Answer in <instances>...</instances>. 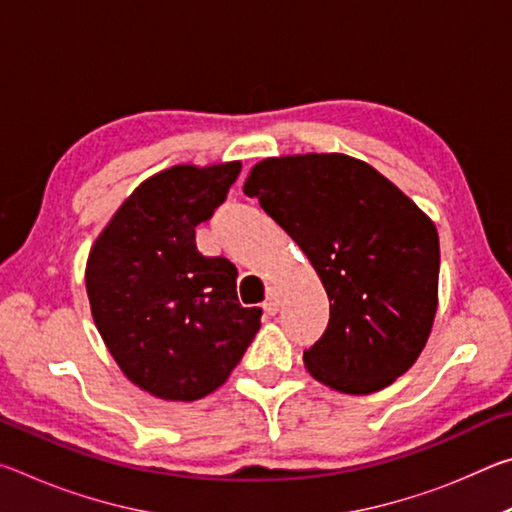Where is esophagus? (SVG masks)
<instances>
[{
	"label": "esophagus",
	"mask_w": 512,
	"mask_h": 512,
	"mask_svg": "<svg viewBox=\"0 0 512 512\" xmlns=\"http://www.w3.org/2000/svg\"><path fill=\"white\" fill-rule=\"evenodd\" d=\"M264 311H266L268 316H275L277 311H280V296H277V291L268 293V298L264 302Z\"/></svg>",
	"instance_id": "34e87169"
}]
</instances>
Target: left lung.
<instances>
[{
  "label": "left lung",
  "mask_w": 512,
  "mask_h": 512,
  "mask_svg": "<svg viewBox=\"0 0 512 512\" xmlns=\"http://www.w3.org/2000/svg\"><path fill=\"white\" fill-rule=\"evenodd\" d=\"M244 192L296 241L329 298L305 366L341 393L381 391L409 370L438 305L431 219L370 164L341 153L268 158Z\"/></svg>",
  "instance_id": "8db88e82"
}]
</instances>
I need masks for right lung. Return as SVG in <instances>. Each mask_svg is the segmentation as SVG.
<instances>
[{
  "instance_id": "add662e5",
  "label": "right lung",
  "mask_w": 512,
  "mask_h": 512,
  "mask_svg": "<svg viewBox=\"0 0 512 512\" xmlns=\"http://www.w3.org/2000/svg\"><path fill=\"white\" fill-rule=\"evenodd\" d=\"M241 162L178 164L135 189L94 241L85 287L124 375L162 400L194 402L244 357L262 309L241 307L237 266L196 248V225L228 196Z\"/></svg>"
}]
</instances>
